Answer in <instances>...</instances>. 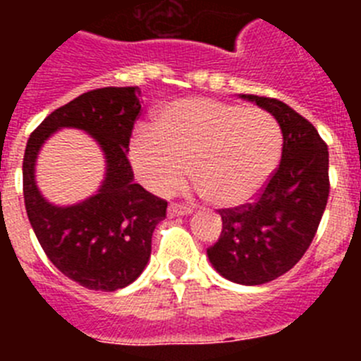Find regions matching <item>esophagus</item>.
I'll use <instances>...</instances> for the list:
<instances>
[{
    "instance_id": "34e87169",
    "label": "esophagus",
    "mask_w": 361,
    "mask_h": 361,
    "mask_svg": "<svg viewBox=\"0 0 361 361\" xmlns=\"http://www.w3.org/2000/svg\"><path fill=\"white\" fill-rule=\"evenodd\" d=\"M193 209L188 208V206H180V204H170L168 206V216H180V215H191Z\"/></svg>"
}]
</instances>
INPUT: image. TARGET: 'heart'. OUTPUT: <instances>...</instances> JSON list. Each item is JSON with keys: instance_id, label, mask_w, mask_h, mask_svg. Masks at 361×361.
I'll use <instances>...</instances> for the list:
<instances>
[{"instance_id": "heart-1", "label": "heart", "mask_w": 361, "mask_h": 361, "mask_svg": "<svg viewBox=\"0 0 361 361\" xmlns=\"http://www.w3.org/2000/svg\"><path fill=\"white\" fill-rule=\"evenodd\" d=\"M282 153L279 124L260 108L190 97L161 108L152 130L130 145L142 184L166 195L190 173L197 190L219 208H237L264 190Z\"/></svg>"}]
</instances>
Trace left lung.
<instances>
[{
    "label": "left lung",
    "instance_id": "1",
    "mask_svg": "<svg viewBox=\"0 0 361 361\" xmlns=\"http://www.w3.org/2000/svg\"><path fill=\"white\" fill-rule=\"evenodd\" d=\"M240 97L276 119L282 161L255 202L220 209L222 233L208 258L229 282L260 286L288 273L317 235L329 197V152L317 128L286 103Z\"/></svg>",
    "mask_w": 361,
    "mask_h": 361
}]
</instances>
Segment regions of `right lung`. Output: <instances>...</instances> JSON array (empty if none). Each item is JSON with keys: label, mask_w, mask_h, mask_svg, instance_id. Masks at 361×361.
I'll list each match as a JSON object with an SVG mask.
<instances>
[{"label": "right lung", "mask_w": 361, "mask_h": 361, "mask_svg": "<svg viewBox=\"0 0 361 361\" xmlns=\"http://www.w3.org/2000/svg\"><path fill=\"white\" fill-rule=\"evenodd\" d=\"M141 111L139 86L86 92L52 111L34 130L23 157L28 220L50 262L70 280L94 291H116L139 279L152 253L155 226L168 202L133 183L128 145ZM63 128L88 133L105 155V177L94 196L57 207L35 183L37 155Z\"/></svg>", "instance_id": "right-lung-1"}]
</instances>
